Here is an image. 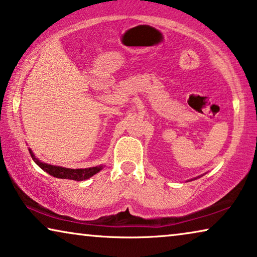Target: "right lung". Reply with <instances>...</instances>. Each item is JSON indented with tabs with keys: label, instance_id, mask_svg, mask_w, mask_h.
Instances as JSON below:
<instances>
[{
	"label": "right lung",
	"instance_id": "obj_1",
	"mask_svg": "<svg viewBox=\"0 0 257 257\" xmlns=\"http://www.w3.org/2000/svg\"><path fill=\"white\" fill-rule=\"evenodd\" d=\"M30 151V154H31V158L33 159L37 165H38L43 170H45L52 176L58 177V178H66V180H74V181H82V180H88L90 178L92 175L97 174L99 170L102 169V166L99 167H91V168H85V169H69V168H62V167L58 166H52L47 165V163L40 162L38 159L35 158V155L32 154L31 150Z\"/></svg>",
	"mask_w": 257,
	"mask_h": 257
}]
</instances>
